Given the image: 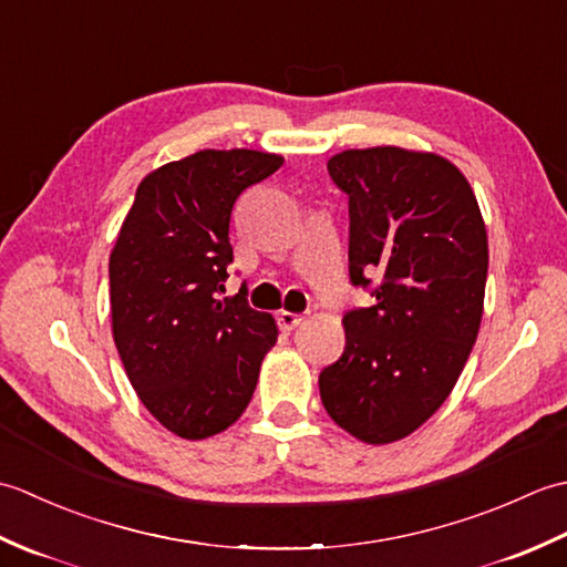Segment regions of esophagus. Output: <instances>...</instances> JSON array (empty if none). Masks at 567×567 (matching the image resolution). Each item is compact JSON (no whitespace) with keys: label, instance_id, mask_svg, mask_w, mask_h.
Wrapping results in <instances>:
<instances>
[{"label":"esophagus","instance_id":"1","mask_svg":"<svg viewBox=\"0 0 567 567\" xmlns=\"http://www.w3.org/2000/svg\"><path fill=\"white\" fill-rule=\"evenodd\" d=\"M302 315H292V311H277V327H280L282 331H292L297 329L299 323H302Z\"/></svg>","mask_w":567,"mask_h":567}]
</instances>
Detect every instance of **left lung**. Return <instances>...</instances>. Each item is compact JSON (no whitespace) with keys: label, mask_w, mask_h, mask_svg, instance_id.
Here are the masks:
<instances>
[{"label":"left lung","mask_w":567,"mask_h":567,"mask_svg":"<svg viewBox=\"0 0 567 567\" xmlns=\"http://www.w3.org/2000/svg\"><path fill=\"white\" fill-rule=\"evenodd\" d=\"M327 167L348 195L351 282L375 305L343 317L346 348L321 370V402L355 439L392 443L445 402L473 351L485 221L465 175L436 153L343 151Z\"/></svg>","instance_id":"obj_1"}]
</instances>
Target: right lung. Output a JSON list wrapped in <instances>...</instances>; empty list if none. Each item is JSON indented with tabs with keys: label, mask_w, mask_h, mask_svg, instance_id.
Masks as SVG:
<instances>
[{
	"label": "right lung",
	"mask_w": 567,
	"mask_h": 567,
	"mask_svg": "<svg viewBox=\"0 0 567 567\" xmlns=\"http://www.w3.org/2000/svg\"><path fill=\"white\" fill-rule=\"evenodd\" d=\"M282 158L199 151L141 179L110 258L116 351L138 400L179 439L221 433L246 412L275 319L248 290L219 299L234 262L228 221L240 192Z\"/></svg>",
	"instance_id": "right-lung-1"
}]
</instances>
